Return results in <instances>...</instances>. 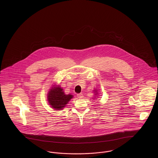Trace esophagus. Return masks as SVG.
Segmentation results:
<instances>
[{
  "label": "esophagus",
  "mask_w": 158,
  "mask_h": 158,
  "mask_svg": "<svg viewBox=\"0 0 158 158\" xmlns=\"http://www.w3.org/2000/svg\"><path fill=\"white\" fill-rule=\"evenodd\" d=\"M77 96L78 98H79V99L83 98V95L82 94H77Z\"/></svg>",
  "instance_id": "esophagus-1"
}]
</instances>
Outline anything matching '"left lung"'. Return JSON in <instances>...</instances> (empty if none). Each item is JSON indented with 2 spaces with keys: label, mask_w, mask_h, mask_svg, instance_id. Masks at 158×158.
Segmentation results:
<instances>
[{
  "label": "left lung",
  "mask_w": 158,
  "mask_h": 158,
  "mask_svg": "<svg viewBox=\"0 0 158 158\" xmlns=\"http://www.w3.org/2000/svg\"><path fill=\"white\" fill-rule=\"evenodd\" d=\"M98 89H95V90H93V92H94V94H95V97H94V98H93V99H95V98H98V95H99V93H98ZM95 96H97L98 97H95Z\"/></svg>",
  "instance_id": "1"
}]
</instances>
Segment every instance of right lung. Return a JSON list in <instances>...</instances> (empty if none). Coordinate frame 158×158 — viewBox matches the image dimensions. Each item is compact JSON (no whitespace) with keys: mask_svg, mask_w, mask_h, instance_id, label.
Returning a JSON list of instances; mask_svg holds the SVG:
<instances>
[{"mask_svg":"<svg viewBox=\"0 0 158 158\" xmlns=\"http://www.w3.org/2000/svg\"><path fill=\"white\" fill-rule=\"evenodd\" d=\"M73 95L65 94L63 89L59 85L54 84L50 87L47 94V101L48 104L55 110H61L67 105Z\"/></svg>","mask_w":158,"mask_h":158,"instance_id":"right-lung-1","label":"right lung"}]
</instances>
